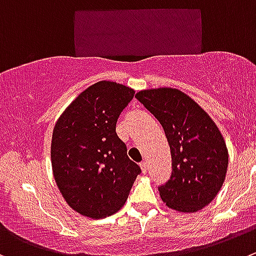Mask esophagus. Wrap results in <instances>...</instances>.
I'll use <instances>...</instances> for the list:
<instances>
[{"mask_svg": "<svg viewBox=\"0 0 256 256\" xmlns=\"http://www.w3.org/2000/svg\"><path fill=\"white\" fill-rule=\"evenodd\" d=\"M140 168H142L143 174H147V171H148V163L146 162V160L140 162Z\"/></svg>", "mask_w": 256, "mask_h": 256, "instance_id": "1", "label": "esophagus"}]
</instances>
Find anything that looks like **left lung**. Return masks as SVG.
I'll list each match as a JSON object with an SVG mask.
<instances>
[{
    "label": "left lung",
    "instance_id": "1",
    "mask_svg": "<svg viewBox=\"0 0 256 256\" xmlns=\"http://www.w3.org/2000/svg\"><path fill=\"white\" fill-rule=\"evenodd\" d=\"M136 98L163 126L172 157L168 181L158 187L168 208L196 212L218 194L228 164L216 124L188 96L172 88L142 90Z\"/></svg>",
    "mask_w": 256,
    "mask_h": 256
}]
</instances>
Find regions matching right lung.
<instances>
[{
	"mask_svg": "<svg viewBox=\"0 0 256 256\" xmlns=\"http://www.w3.org/2000/svg\"><path fill=\"white\" fill-rule=\"evenodd\" d=\"M134 90L113 82L85 89L58 119L51 164L68 205L80 215L103 218L126 204L140 167L126 156L116 120Z\"/></svg>",
	"mask_w": 256,
	"mask_h": 256,
	"instance_id": "add662e5",
	"label": "right lung"
}]
</instances>
